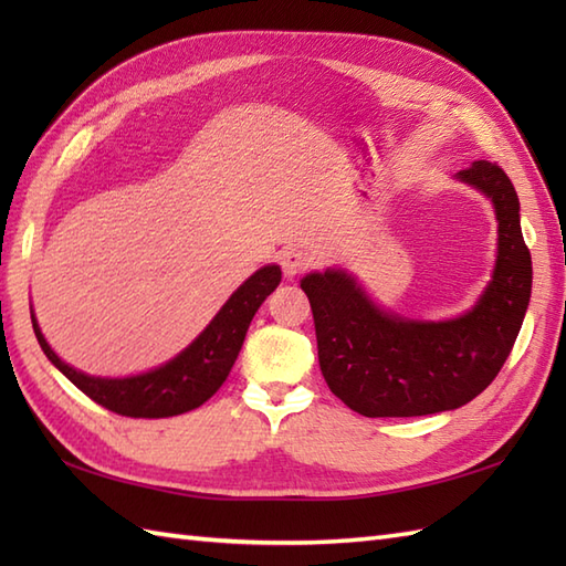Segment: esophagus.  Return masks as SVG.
Masks as SVG:
<instances>
[{
    "label": "esophagus",
    "mask_w": 566,
    "mask_h": 566,
    "mask_svg": "<svg viewBox=\"0 0 566 566\" xmlns=\"http://www.w3.org/2000/svg\"><path fill=\"white\" fill-rule=\"evenodd\" d=\"M308 262L311 260H308L306 252L298 250V248H290V250L280 252V264H282V272L286 276H294L298 272H304L308 268Z\"/></svg>",
    "instance_id": "34e87169"
}]
</instances>
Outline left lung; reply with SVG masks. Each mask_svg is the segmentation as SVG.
<instances>
[{"instance_id":"1","label":"left lung","mask_w":566,"mask_h":566,"mask_svg":"<svg viewBox=\"0 0 566 566\" xmlns=\"http://www.w3.org/2000/svg\"><path fill=\"white\" fill-rule=\"evenodd\" d=\"M457 179L484 191L499 221L494 276L464 316L436 323L387 314L343 270L302 280L323 379L367 418L428 416L469 403L496 379L518 338L533 286L518 195L496 163L476 160Z\"/></svg>"}]
</instances>
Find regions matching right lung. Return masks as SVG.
Masks as SVG:
<instances>
[{
  "label": "right lung",
  "mask_w": 566,
  "mask_h": 566,
  "mask_svg": "<svg viewBox=\"0 0 566 566\" xmlns=\"http://www.w3.org/2000/svg\"><path fill=\"white\" fill-rule=\"evenodd\" d=\"M280 282L282 270L276 264L258 270L231 294L199 338L175 359L146 371V375L124 379L90 377L65 365L45 343L33 314L31 323L45 357L92 401L128 418H170L199 408L221 389L240 347H243L252 316Z\"/></svg>",
  "instance_id": "add662e5"
}]
</instances>
